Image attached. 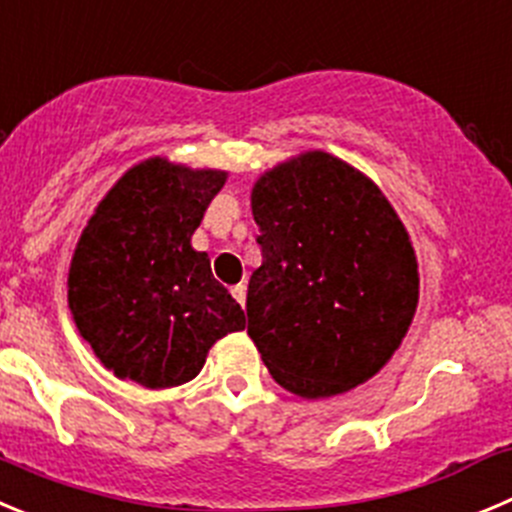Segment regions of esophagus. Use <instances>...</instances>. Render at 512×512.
I'll list each match as a JSON object with an SVG mask.
<instances>
[{
  "label": "esophagus",
  "instance_id": "esophagus-1",
  "mask_svg": "<svg viewBox=\"0 0 512 512\" xmlns=\"http://www.w3.org/2000/svg\"><path fill=\"white\" fill-rule=\"evenodd\" d=\"M231 294L236 297V302L241 304V307L246 304V284H236V287L231 289Z\"/></svg>",
  "mask_w": 512,
  "mask_h": 512
}]
</instances>
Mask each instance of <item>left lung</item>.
Instances as JSON below:
<instances>
[{
    "instance_id": "left-lung-1",
    "label": "left lung",
    "mask_w": 512,
    "mask_h": 512,
    "mask_svg": "<svg viewBox=\"0 0 512 512\" xmlns=\"http://www.w3.org/2000/svg\"><path fill=\"white\" fill-rule=\"evenodd\" d=\"M251 210L248 335L274 381L330 398L373 378L419 302L414 246L386 195L348 162L304 152L256 180Z\"/></svg>"
}]
</instances>
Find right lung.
Returning <instances> with one entry per match:
<instances>
[{
    "label": "right lung",
    "mask_w": 512,
    "mask_h": 512,
    "mask_svg": "<svg viewBox=\"0 0 512 512\" xmlns=\"http://www.w3.org/2000/svg\"><path fill=\"white\" fill-rule=\"evenodd\" d=\"M228 172L162 157L134 164L83 228L68 304L83 340L116 378L147 388L192 381L208 350L246 317L190 238Z\"/></svg>",
    "instance_id": "1"
}]
</instances>
